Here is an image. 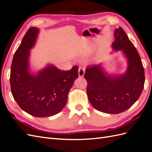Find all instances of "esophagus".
Listing matches in <instances>:
<instances>
[{"mask_svg":"<svg viewBox=\"0 0 152 152\" xmlns=\"http://www.w3.org/2000/svg\"><path fill=\"white\" fill-rule=\"evenodd\" d=\"M84 73H85L84 69L82 68V67H79V77H82L84 75Z\"/></svg>","mask_w":152,"mask_h":152,"instance_id":"34e87169","label":"esophagus"}]
</instances>
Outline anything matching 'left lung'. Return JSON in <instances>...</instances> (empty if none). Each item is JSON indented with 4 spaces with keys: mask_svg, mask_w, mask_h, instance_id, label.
I'll return each mask as SVG.
<instances>
[{
    "mask_svg": "<svg viewBox=\"0 0 152 152\" xmlns=\"http://www.w3.org/2000/svg\"><path fill=\"white\" fill-rule=\"evenodd\" d=\"M114 50H122L127 68L122 75H111L102 64L86 69L87 94L90 103L99 112L117 114L128 110L138 99L144 88L145 70L141 58L126 32L119 27L114 32Z\"/></svg>",
    "mask_w": 152,
    "mask_h": 152,
    "instance_id": "8db88e82",
    "label": "left lung"
}]
</instances>
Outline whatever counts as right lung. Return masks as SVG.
I'll return each mask as SVG.
<instances>
[{
    "label": "right lung",
    "mask_w": 152,
    "mask_h": 152,
    "mask_svg": "<svg viewBox=\"0 0 152 152\" xmlns=\"http://www.w3.org/2000/svg\"><path fill=\"white\" fill-rule=\"evenodd\" d=\"M39 30L31 27L14 55L10 84L13 98L23 111L37 117H47L60 112L68 100V94L77 79L78 66L61 71L53 65L31 73L30 50L34 46Z\"/></svg>",
    "instance_id": "right-lung-1"
}]
</instances>
